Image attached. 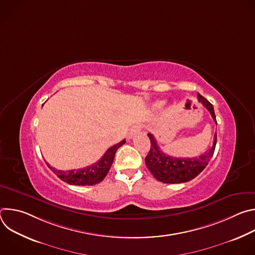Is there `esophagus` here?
Returning <instances> with one entry per match:
<instances>
[{
	"instance_id": "esophagus-1",
	"label": "esophagus",
	"mask_w": 255,
	"mask_h": 255,
	"mask_svg": "<svg viewBox=\"0 0 255 255\" xmlns=\"http://www.w3.org/2000/svg\"><path fill=\"white\" fill-rule=\"evenodd\" d=\"M140 131V127H138V126H135V127H133L130 131H129V133H128V138H132L136 133H138Z\"/></svg>"
}]
</instances>
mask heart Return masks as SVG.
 Here are the masks:
<instances>
[{"label": "heart", "instance_id": "heart-1", "mask_svg": "<svg viewBox=\"0 0 255 255\" xmlns=\"http://www.w3.org/2000/svg\"><path fill=\"white\" fill-rule=\"evenodd\" d=\"M163 105H164L163 102H158V103H157V107H162Z\"/></svg>", "mask_w": 255, "mask_h": 255}]
</instances>
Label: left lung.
<instances>
[{
	"instance_id": "obj_1",
	"label": "left lung",
	"mask_w": 255,
	"mask_h": 255,
	"mask_svg": "<svg viewBox=\"0 0 255 255\" xmlns=\"http://www.w3.org/2000/svg\"><path fill=\"white\" fill-rule=\"evenodd\" d=\"M198 100L210 112L217 124L213 105L200 94H198ZM147 135L150 139L151 145L147 156L145 157V164L157 180L165 184L186 183V181H189L199 175L212 158L217 143V134L215 133L213 145L202 155L192 158H176L163 153L160 150L154 136L150 133Z\"/></svg>"
}]
</instances>
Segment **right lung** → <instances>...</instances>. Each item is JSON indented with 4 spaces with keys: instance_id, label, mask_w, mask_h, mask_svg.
<instances>
[{
    "instance_id": "add662e5",
    "label": "right lung",
    "mask_w": 255,
    "mask_h": 255,
    "mask_svg": "<svg viewBox=\"0 0 255 255\" xmlns=\"http://www.w3.org/2000/svg\"><path fill=\"white\" fill-rule=\"evenodd\" d=\"M126 142L125 139H123L121 142L113 145L109 148L101 159H99L96 163H93L92 165H89L84 168L79 169H71V170H58L52 166H50L48 163L47 166L63 181L75 186H93L96 184L101 183V181L105 178L107 175L109 169L111 168V165L114 161L115 153L118 150L119 147Z\"/></svg>"
}]
</instances>
